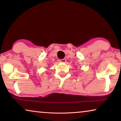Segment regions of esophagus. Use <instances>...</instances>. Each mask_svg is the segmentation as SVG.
Listing matches in <instances>:
<instances>
[{
	"instance_id": "obj_1",
	"label": "esophagus",
	"mask_w": 121,
	"mask_h": 121,
	"mask_svg": "<svg viewBox=\"0 0 121 121\" xmlns=\"http://www.w3.org/2000/svg\"><path fill=\"white\" fill-rule=\"evenodd\" d=\"M58 62H59L65 63V62H66V59L64 58V59H59V60H58Z\"/></svg>"
}]
</instances>
